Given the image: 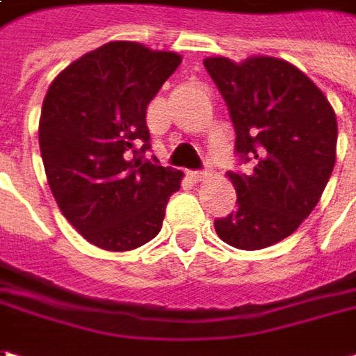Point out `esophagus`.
Returning a JSON list of instances; mask_svg holds the SVG:
<instances>
[{"instance_id":"esophagus-1","label":"esophagus","mask_w":356,"mask_h":356,"mask_svg":"<svg viewBox=\"0 0 356 356\" xmlns=\"http://www.w3.org/2000/svg\"><path fill=\"white\" fill-rule=\"evenodd\" d=\"M191 177L195 179L197 183H202V181H209L211 179V171H193Z\"/></svg>"}]
</instances>
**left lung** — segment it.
Segmentation results:
<instances>
[{
  "instance_id": "1",
  "label": "left lung",
  "mask_w": 356,
  "mask_h": 356,
  "mask_svg": "<svg viewBox=\"0 0 356 356\" xmlns=\"http://www.w3.org/2000/svg\"><path fill=\"white\" fill-rule=\"evenodd\" d=\"M204 68L227 100L236 152L256 159L250 175L228 173L238 209L216 218L215 230L234 248L262 250L293 234L317 207L337 159V116L284 58L207 56Z\"/></svg>"
}]
</instances>
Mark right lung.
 <instances>
[{
  "label": "right lung",
  "mask_w": 356,
  "mask_h": 356,
  "mask_svg": "<svg viewBox=\"0 0 356 356\" xmlns=\"http://www.w3.org/2000/svg\"><path fill=\"white\" fill-rule=\"evenodd\" d=\"M181 65L173 51L112 41L58 72L43 100L39 145L60 213L90 244L140 248L163 225L183 173L143 159L147 106Z\"/></svg>",
  "instance_id": "1"
}]
</instances>
